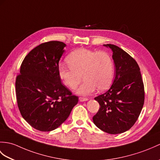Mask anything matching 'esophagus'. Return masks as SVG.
Masks as SVG:
<instances>
[{
  "label": "esophagus",
  "instance_id": "1",
  "mask_svg": "<svg viewBox=\"0 0 160 160\" xmlns=\"http://www.w3.org/2000/svg\"><path fill=\"white\" fill-rule=\"evenodd\" d=\"M79 100H80V102H85V101H88V98H79Z\"/></svg>",
  "mask_w": 160,
  "mask_h": 160
}]
</instances>
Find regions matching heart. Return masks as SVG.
<instances>
[{"instance_id": "1", "label": "heart", "mask_w": 160, "mask_h": 160, "mask_svg": "<svg viewBox=\"0 0 160 160\" xmlns=\"http://www.w3.org/2000/svg\"><path fill=\"white\" fill-rule=\"evenodd\" d=\"M68 65L58 67V75L67 87L74 89L82 80L84 81L77 90L78 94L87 95L98 88L103 91L111 84L114 74L112 57L104 51L79 48L67 58Z\"/></svg>"}]
</instances>
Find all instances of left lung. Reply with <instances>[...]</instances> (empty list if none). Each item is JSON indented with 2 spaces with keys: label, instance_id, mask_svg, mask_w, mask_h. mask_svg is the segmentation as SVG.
<instances>
[{
  "label": "left lung",
  "instance_id": "obj_1",
  "mask_svg": "<svg viewBox=\"0 0 160 160\" xmlns=\"http://www.w3.org/2000/svg\"><path fill=\"white\" fill-rule=\"evenodd\" d=\"M112 51L115 76L110 88L95 98L99 103L92 117L95 125L110 134L129 130L138 119L144 102V89L138 63L113 44H104Z\"/></svg>",
  "mask_w": 160,
  "mask_h": 160
}]
</instances>
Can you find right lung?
<instances>
[{
	"instance_id": "add662e5",
	"label": "right lung",
	"mask_w": 160,
	"mask_h": 160,
	"mask_svg": "<svg viewBox=\"0 0 160 160\" xmlns=\"http://www.w3.org/2000/svg\"><path fill=\"white\" fill-rule=\"evenodd\" d=\"M65 46L63 42L51 41L35 47L25 57L16 78L18 108L24 120L39 131L58 128L78 102L58 75Z\"/></svg>"
}]
</instances>
